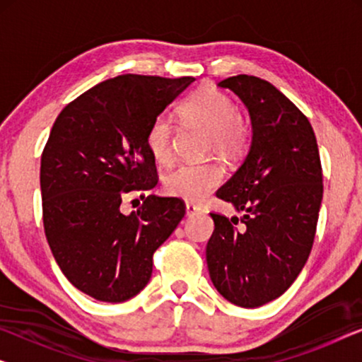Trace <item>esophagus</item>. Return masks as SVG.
<instances>
[{
	"label": "esophagus",
	"mask_w": 362,
	"mask_h": 362,
	"mask_svg": "<svg viewBox=\"0 0 362 362\" xmlns=\"http://www.w3.org/2000/svg\"><path fill=\"white\" fill-rule=\"evenodd\" d=\"M199 211H201L199 207L194 206V204H189V202H187V204H186V216H187V217L197 214V212H199Z\"/></svg>",
	"instance_id": "esophagus-1"
}]
</instances>
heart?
Masks as SVG:
<instances>
[{
	"label": "heart",
	"instance_id": "obj_1",
	"mask_svg": "<svg viewBox=\"0 0 362 362\" xmlns=\"http://www.w3.org/2000/svg\"><path fill=\"white\" fill-rule=\"evenodd\" d=\"M182 122L206 130V155L216 153L227 161L245 155L250 145V127L237 113L235 102L226 92L214 87H201L191 93L180 107ZM175 127L166 115H158L146 130V148L153 160L166 165L173 160ZM224 180V171L216 161L185 163L165 177V191L187 202L204 201L212 189Z\"/></svg>",
	"mask_w": 362,
	"mask_h": 362
}]
</instances>
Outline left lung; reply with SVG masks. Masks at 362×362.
<instances>
[{"label": "left lung", "instance_id": "8db88e82", "mask_svg": "<svg viewBox=\"0 0 362 362\" xmlns=\"http://www.w3.org/2000/svg\"><path fill=\"white\" fill-rule=\"evenodd\" d=\"M217 86L244 102L252 143L216 192L244 216L211 212L207 269L227 301L257 308L284 295L308 260L323 199L318 143L308 118L270 82L242 74Z\"/></svg>", "mask_w": 362, "mask_h": 362}]
</instances>
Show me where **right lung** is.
<instances>
[{"instance_id": "right-lung-1", "label": "right lung", "mask_w": 362, "mask_h": 362, "mask_svg": "<svg viewBox=\"0 0 362 362\" xmlns=\"http://www.w3.org/2000/svg\"><path fill=\"white\" fill-rule=\"evenodd\" d=\"M191 82L125 74L88 88L54 122L41 156L44 232L67 280L98 301L140 293L153 254L186 214L177 197L143 196L128 216L120 204L155 187L146 130Z\"/></svg>"}]
</instances>
